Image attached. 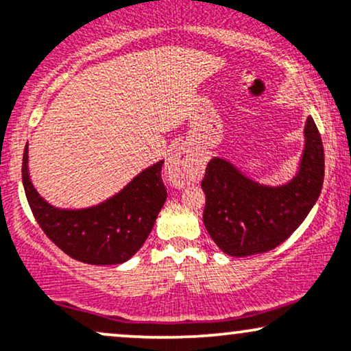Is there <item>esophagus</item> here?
<instances>
[{
    "instance_id": "obj_1",
    "label": "esophagus",
    "mask_w": 351,
    "mask_h": 351,
    "mask_svg": "<svg viewBox=\"0 0 351 351\" xmlns=\"http://www.w3.org/2000/svg\"><path fill=\"white\" fill-rule=\"evenodd\" d=\"M165 171H167L168 180H170L175 186L184 188L199 178L201 163L191 152L178 149L171 154Z\"/></svg>"
}]
</instances>
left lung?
I'll use <instances>...</instances> for the list:
<instances>
[{
    "label": "left lung",
    "mask_w": 351,
    "mask_h": 351,
    "mask_svg": "<svg viewBox=\"0 0 351 351\" xmlns=\"http://www.w3.org/2000/svg\"><path fill=\"white\" fill-rule=\"evenodd\" d=\"M322 183V138L314 119L307 117L298 173L288 183H260L227 158L209 160L201 183L206 193V230L230 256L273 250L304 222L319 199Z\"/></svg>",
    "instance_id": "left-lung-1"
}]
</instances>
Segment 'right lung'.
<instances>
[{"mask_svg":"<svg viewBox=\"0 0 351 351\" xmlns=\"http://www.w3.org/2000/svg\"><path fill=\"white\" fill-rule=\"evenodd\" d=\"M162 167L163 160H160L142 170L119 193L99 204L57 208L34 186L26 143L23 184L36 221L66 255L88 265H119L138 252L167 201Z\"/></svg>","mask_w":351,"mask_h":351,"instance_id":"add662e5","label":"right lung"}]
</instances>
